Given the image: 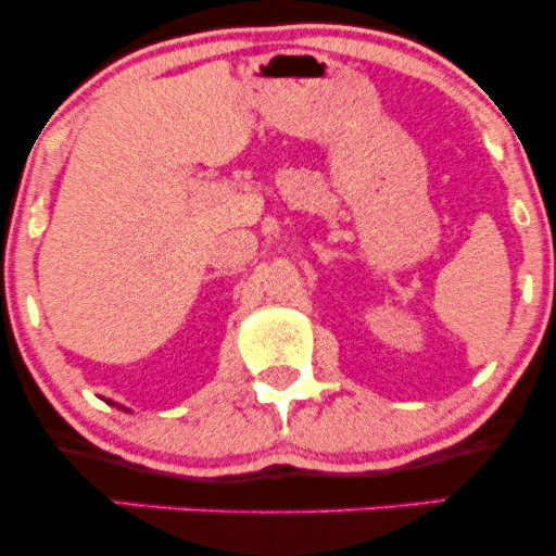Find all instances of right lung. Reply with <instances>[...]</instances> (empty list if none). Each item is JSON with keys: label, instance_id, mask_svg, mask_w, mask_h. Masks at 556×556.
Segmentation results:
<instances>
[{"label": "right lung", "instance_id": "obj_1", "mask_svg": "<svg viewBox=\"0 0 556 556\" xmlns=\"http://www.w3.org/2000/svg\"><path fill=\"white\" fill-rule=\"evenodd\" d=\"M112 405H114V402H112ZM123 410H127V407H123Z\"/></svg>", "mask_w": 556, "mask_h": 556}]
</instances>
